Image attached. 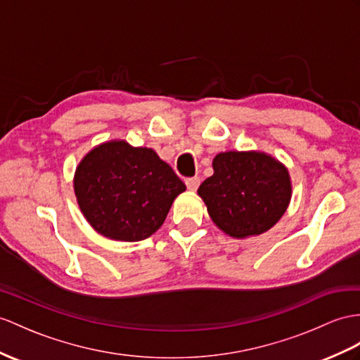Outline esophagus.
<instances>
[{"mask_svg":"<svg viewBox=\"0 0 360 360\" xmlns=\"http://www.w3.org/2000/svg\"><path fill=\"white\" fill-rule=\"evenodd\" d=\"M186 186L189 191H197L200 186V179L198 177H192L186 180Z\"/></svg>","mask_w":360,"mask_h":360,"instance_id":"obj_1","label":"esophagus"}]
</instances>
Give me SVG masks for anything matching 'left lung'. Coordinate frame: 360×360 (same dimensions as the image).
<instances>
[{
    "mask_svg": "<svg viewBox=\"0 0 360 360\" xmlns=\"http://www.w3.org/2000/svg\"><path fill=\"white\" fill-rule=\"evenodd\" d=\"M214 175L198 188L212 221L233 236L259 235L274 227L292 198L285 166L259 151L215 155Z\"/></svg>",
    "mask_w": 360,
    "mask_h": 360,
    "instance_id": "obj_1",
    "label": "left lung"
}]
</instances>
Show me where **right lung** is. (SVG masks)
Returning <instances> with one entry per match:
<instances>
[{
  "instance_id": "1",
  "label": "right lung",
  "mask_w": 360,
  "mask_h": 360,
  "mask_svg": "<svg viewBox=\"0 0 360 360\" xmlns=\"http://www.w3.org/2000/svg\"><path fill=\"white\" fill-rule=\"evenodd\" d=\"M185 189L154 150L134 148L125 140L93 148L75 172V194L86 221L117 241L151 236Z\"/></svg>"
}]
</instances>
